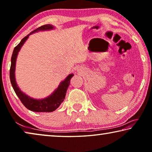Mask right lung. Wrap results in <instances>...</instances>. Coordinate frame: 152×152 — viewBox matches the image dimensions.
I'll use <instances>...</instances> for the list:
<instances>
[{
  "instance_id": "1",
  "label": "right lung",
  "mask_w": 152,
  "mask_h": 152,
  "mask_svg": "<svg viewBox=\"0 0 152 152\" xmlns=\"http://www.w3.org/2000/svg\"><path fill=\"white\" fill-rule=\"evenodd\" d=\"M54 28L53 26L50 24H45L39 28H36L35 30L33 31L32 32L30 33L28 35L24 37L23 39L21 40L19 44L14 48L13 50L12 56H11V67L10 71V77L11 85H12L13 89L18 98L20 99L21 102L23 104V105L25 106L26 108L28 110H32L33 112H53L55 110L56 108H58V106L61 105L64 99L65 98V95H66L67 89L68 88L70 80L72 77L74 76L73 74H69V75L65 78V80L63 82L61 83L60 85L56 89V91L50 96L48 97V98L43 99H34L30 97L27 96L26 94L22 93L20 90L19 88L17 86L16 82L15 80V61H16L17 55L19 50L21 48L22 45L25 42V41L28 37V36L35 32L39 31H44V30H50V29H53Z\"/></svg>"
}]
</instances>
